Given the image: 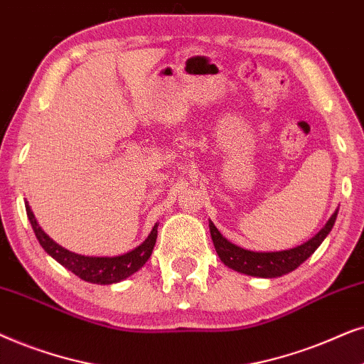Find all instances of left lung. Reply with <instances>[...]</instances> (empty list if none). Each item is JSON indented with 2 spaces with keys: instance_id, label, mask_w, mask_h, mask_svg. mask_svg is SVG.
<instances>
[{
  "instance_id": "obj_1",
  "label": "left lung",
  "mask_w": 364,
  "mask_h": 364,
  "mask_svg": "<svg viewBox=\"0 0 364 364\" xmlns=\"http://www.w3.org/2000/svg\"><path fill=\"white\" fill-rule=\"evenodd\" d=\"M336 208L331 218L326 221L321 230L313 236L311 240H308L306 243L296 246L291 250H283V251H250L241 248L238 245H232L231 241H228L225 236L218 231V228L210 221V232L213 245L220 259L225 263L228 268L238 271V273L256 276V278H278V276L288 274L298 268L299 264L304 263L314 251L318 250V246L323 243L324 238L329 235L331 228L334 226L338 216Z\"/></svg>"
}]
</instances>
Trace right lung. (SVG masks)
<instances>
[{"label": "right lung", "instance_id": "obj_1", "mask_svg": "<svg viewBox=\"0 0 364 364\" xmlns=\"http://www.w3.org/2000/svg\"><path fill=\"white\" fill-rule=\"evenodd\" d=\"M26 206V215L28 220L31 223L33 231H35L38 241L43 246V250L46 251L51 258H55L61 266H65L66 269H70L71 273L80 276L81 279L88 281L93 284H113L119 283L136 273L139 268H143V264L149 259V256L153 253L154 243L158 238V223L153 226L151 232L148 235V238L143 241L138 248H134L128 253L119 255V256H85L73 253V251L63 248L53 241L45 231L41 230V226L38 225L35 215H33L28 201L24 203Z\"/></svg>", "mask_w": 364, "mask_h": 364}]
</instances>
